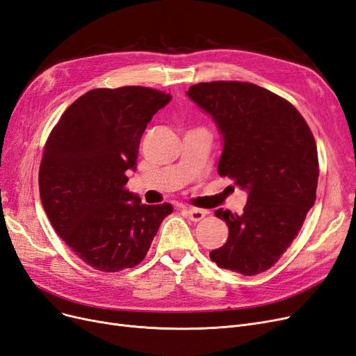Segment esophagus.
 Segmentation results:
<instances>
[{
    "instance_id": "esophagus-1",
    "label": "esophagus",
    "mask_w": 356,
    "mask_h": 356,
    "mask_svg": "<svg viewBox=\"0 0 356 356\" xmlns=\"http://www.w3.org/2000/svg\"><path fill=\"white\" fill-rule=\"evenodd\" d=\"M186 214L189 217V220L200 222V220L204 219L205 214H207V213H205L204 210H200V209H189V210H186Z\"/></svg>"
}]
</instances>
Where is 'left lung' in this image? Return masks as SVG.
<instances>
[{"label": "left lung", "instance_id": "obj_1", "mask_svg": "<svg viewBox=\"0 0 356 356\" xmlns=\"http://www.w3.org/2000/svg\"><path fill=\"white\" fill-rule=\"evenodd\" d=\"M186 95L222 134L219 175L248 192L241 214L216 210L229 236L210 251V259L247 277L265 272L290 247L315 204L319 170L314 134L290 102L256 84L201 83Z\"/></svg>", "mask_w": 356, "mask_h": 356}]
</instances>
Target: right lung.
Returning a JSON list of instances; mask_svg holds the SVG:
<instances>
[{"instance_id":"add662e5","label":"right lung","mask_w":356,"mask_h":356,"mask_svg":"<svg viewBox=\"0 0 356 356\" xmlns=\"http://www.w3.org/2000/svg\"><path fill=\"white\" fill-rule=\"evenodd\" d=\"M171 100L154 88H96L54 125L40 165V197L54 231L88 266L134 268L145 259L170 204L146 205L125 189L142 134Z\"/></svg>"}]
</instances>
